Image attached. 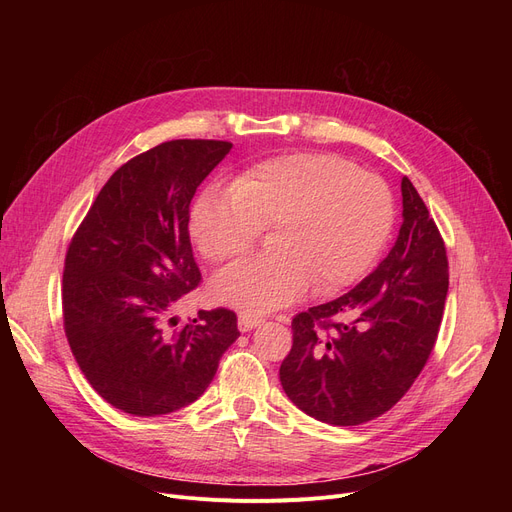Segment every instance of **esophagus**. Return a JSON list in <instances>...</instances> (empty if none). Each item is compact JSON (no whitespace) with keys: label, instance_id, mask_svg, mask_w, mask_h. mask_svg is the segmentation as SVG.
<instances>
[{"label":"esophagus","instance_id":"obj_1","mask_svg":"<svg viewBox=\"0 0 512 512\" xmlns=\"http://www.w3.org/2000/svg\"><path fill=\"white\" fill-rule=\"evenodd\" d=\"M263 321L261 315H255V313H240L238 315V330L240 332H251L255 330L259 324Z\"/></svg>","mask_w":512,"mask_h":512}]
</instances>
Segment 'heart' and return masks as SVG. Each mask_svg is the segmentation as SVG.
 I'll use <instances>...</instances> for the list:
<instances>
[{"label":"heart","instance_id":"b5f03b06","mask_svg":"<svg viewBox=\"0 0 512 512\" xmlns=\"http://www.w3.org/2000/svg\"><path fill=\"white\" fill-rule=\"evenodd\" d=\"M394 197L375 174L334 153H288L259 161L234 186L193 201L191 236L211 263L247 253L272 226V253L232 263L211 282L215 301L272 311L357 282L390 236Z\"/></svg>","mask_w":512,"mask_h":512}]
</instances>
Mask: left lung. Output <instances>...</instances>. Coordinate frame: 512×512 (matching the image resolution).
Instances as JSON below:
<instances>
[{
    "label": "left lung",
    "mask_w": 512,
    "mask_h": 512,
    "mask_svg": "<svg viewBox=\"0 0 512 512\" xmlns=\"http://www.w3.org/2000/svg\"><path fill=\"white\" fill-rule=\"evenodd\" d=\"M400 191L402 226L388 257L342 297L292 317L280 382L317 421L361 425L384 415L434 351L448 294L446 247L407 176Z\"/></svg>",
    "instance_id": "1"
}]
</instances>
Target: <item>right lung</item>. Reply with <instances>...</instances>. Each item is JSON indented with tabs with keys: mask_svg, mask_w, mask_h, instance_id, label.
Returning a JSON list of instances; mask_svg holds the SVG:
<instances>
[{
	"mask_svg": "<svg viewBox=\"0 0 512 512\" xmlns=\"http://www.w3.org/2000/svg\"><path fill=\"white\" fill-rule=\"evenodd\" d=\"M228 141L178 139L120 166L103 184L64 261L62 311L70 351L112 407L168 415L195 402L240 336L236 313L172 311L201 282L188 218L197 186Z\"/></svg>",
	"mask_w": 512,
	"mask_h": 512,
	"instance_id": "add662e5",
	"label": "right lung"
}]
</instances>
